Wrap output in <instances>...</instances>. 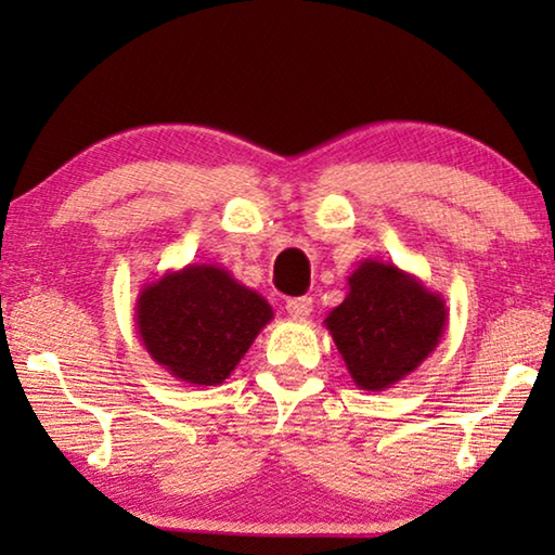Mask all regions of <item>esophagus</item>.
<instances>
[{"label":"esophagus","mask_w":555,"mask_h":555,"mask_svg":"<svg viewBox=\"0 0 555 555\" xmlns=\"http://www.w3.org/2000/svg\"><path fill=\"white\" fill-rule=\"evenodd\" d=\"M313 311V300L304 296V298H291L286 300V313L291 318H308Z\"/></svg>","instance_id":"34e87169"}]
</instances>
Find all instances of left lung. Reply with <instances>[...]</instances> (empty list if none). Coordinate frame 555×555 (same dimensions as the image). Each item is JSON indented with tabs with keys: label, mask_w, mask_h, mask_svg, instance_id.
<instances>
[{
	"label": "left lung",
	"mask_w": 555,
	"mask_h": 555,
	"mask_svg": "<svg viewBox=\"0 0 555 555\" xmlns=\"http://www.w3.org/2000/svg\"><path fill=\"white\" fill-rule=\"evenodd\" d=\"M347 286L325 327L357 387L384 391L418 370L438 347L448 325L446 298L382 259L360 261Z\"/></svg>",
	"instance_id": "8db88e82"
}]
</instances>
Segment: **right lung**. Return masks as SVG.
<instances>
[{"instance_id": "1", "label": "right lung", "mask_w": 555, "mask_h": 555, "mask_svg": "<svg viewBox=\"0 0 555 555\" xmlns=\"http://www.w3.org/2000/svg\"><path fill=\"white\" fill-rule=\"evenodd\" d=\"M271 318L267 298L228 269L188 264L139 291L134 321L158 367L193 387H218Z\"/></svg>"}]
</instances>
